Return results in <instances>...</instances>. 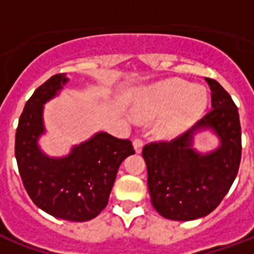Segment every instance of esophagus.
Listing matches in <instances>:
<instances>
[{
  "instance_id": "esophagus-1",
  "label": "esophagus",
  "mask_w": 254,
  "mask_h": 254,
  "mask_svg": "<svg viewBox=\"0 0 254 254\" xmlns=\"http://www.w3.org/2000/svg\"><path fill=\"white\" fill-rule=\"evenodd\" d=\"M133 148L136 152H141V149H143V140L141 138H134L133 140Z\"/></svg>"
}]
</instances>
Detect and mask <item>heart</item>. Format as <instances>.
Returning a JSON list of instances; mask_svg holds the SVG:
<instances>
[{
    "label": "heart",
    "mask_w": 254,
    "mask_h": 254,
    "mask_svg": "<svg viewBox=\"0 0 254 254\" xmlns=\"http://www.w3.org/2000/svg\"><path fill=\"white\" fill-rule=\"evenodd\" d=\"M207 106V92L185 80H169L140 92L134 102L136 116L144 121L160 120L156 130L162 136L184 132L196 121Z\"/></svg>",
    "instance_id": "obj_1"
}]
</instances>
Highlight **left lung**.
Here are the masks:
<instances>
[{
	"instance_id": "8db88e82",
	"label": "left lung",
	"mask_w": 254,
	"mask_h": 254,
	"mask_svg": "<svg viewBox=\"0 0 254 254\" xmlns=\"http://www.w3.org/2000/svg\"><path fill=\"white\" fill-rule=\"evenodd\" d=\"M212 110L171 141L144 145L151 202L171 220H194L218 207L233 185L241 163V124L238 109L229 92L213 80ZM211 128L221 140L218 149L200 154L192 148L194 134Z\"/></svg>"
}]
</instances>
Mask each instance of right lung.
<instances>
[{"label": "right lung", "instance_id": "obj_1", "mask_svg": "<svg viewBox=\"0 0 254 254\" xmlns=\"http://www.w3.org/2000/svg\"><path fill=\"white\" fill-rule=\"evenodd\" d=\"M66 83L65 73L54 74L27 100L16 129L14 155L23 185L36 207L56 218L85 222L105 209L118 167L134 149L130 140L100 132L64 158L43 154L38 145L45 133L43 105Z\"/></svg>", "mask_w": 254, "mask_h": 254}]
</instances>
